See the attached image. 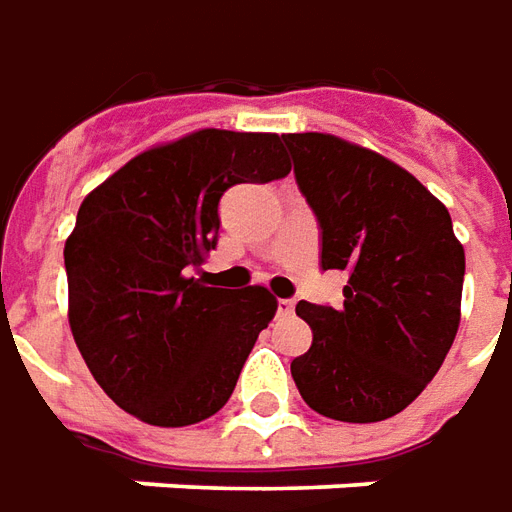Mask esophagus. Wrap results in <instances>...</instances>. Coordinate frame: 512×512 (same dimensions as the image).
<instances>
[{
	"instance_id": "esophagus-1",
	"label": "esophagus",
	"mask_w": 512,
	"mask_h": 512,
	"mask_svg": "<svg viewBox=\"0 0 512 512\" xmlns=\"http://www.w3.org/2000/svg\"><path fill=\"white\" fill-rule=\"evenodd\" d=\"M278 314H281V317L295 314V300H278Z\"/></svg>"
}]
</instances>
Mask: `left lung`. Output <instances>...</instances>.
I'll return each mask as SVG.
<instances>
[{"label": "left lung", "instance_id": "obj_1", "mask_svg": "<svg viewBox=\"0 0 512 512\" xmlns=\"http://www.w3.org/2000/svg\"><path fill=\"white\" fill-rule=\"evenodd\" d=\"M317 215L322 270L347 275L339 308L300 300L314 342L292 361L300 397L336 422H383L436 378L460 325L466 256L447 206L369 148L284 134Z\"/></svg>", "mask_w": 512, "mask_h": 512}]
</instances>
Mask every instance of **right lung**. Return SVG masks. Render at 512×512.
Listing matches in <instances>:
<instances>
[{
	"mask_svg": "<svg viewBox=\"0 0 512 512\" xmlns=\"http://www.w3.org/2000/svg\"><path fill=\"white\" fill-rule=\"evenodd\" d=\"M289 170L278 134L201 129L129 159L82 201L65 239L68 322L118 408L184 427L226 405L278 300L264 286H206L187 270L215 250L228 187Z\"/></svg>",
	"mask_w": 512,
	"mask_h": 512,
	"instance_id": "add662e5",
	"label": "right lung"
}]
</instances>
